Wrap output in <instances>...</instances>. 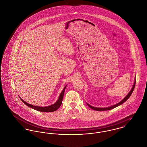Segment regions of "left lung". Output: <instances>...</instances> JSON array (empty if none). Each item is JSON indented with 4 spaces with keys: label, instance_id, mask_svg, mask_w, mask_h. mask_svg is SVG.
Here are the masks:
<instances>
[{
    "label": "left lung",
    "instance_id": "8db88e82",
    "mask_svg": "<svg viewBox=\"0 0 147 147\" xmlns=\"http://www.w3.org/2000/svg\"><path fill=\"white\" fill-rule=\"evenodd\" d=\"M136 79H135V81H134V85H133V88H131V90L130 91V92H129V94H128L127 95V96H126L125 98H124L122 101H121L120 102H119L118 104H116V105H113V106H112V107H108V108H100L93 107H92V106L88 104H88V107H89L90 108H91V109H93V110H96V111H105V110H111V109H114V108H116V107H117L118 106H119V105H121V104H123L124 102H125L127 100V99L129 98V97L131 96V95L132 92H133V90H134V88H135V86H136Z\"/></svg>",
    "mask_w": 147,
    "mask_h": 147
}]
</instances>
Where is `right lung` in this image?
<instances>
[{"label":"right lung","mask_w":147,"mask_h":147,"mask_svg":"<svg viewBox=\"0 0 147 147\" xmlns=\"http://www.w3.org/2000/svg\"><path fill=\"white\" fill-rule=\"evenodd\" d=\"M66 86L65 87V88H63V90H62V91L61 92L59 97L58 100L57 101V102L56 103H55L54 104L49 106V107H36V106H33L32 105H30L28 104L27 102H26V101H24V100H23L21 98H20L21 99V100L28 107H29L30 108H32L36 110L39 111H42V112H46V113H49V112H53L56 111V110H57L59 107L61 106L62 102V100H63V95H64V92H65V90L66 88Z\"/></svg>","instance_id":"obj_1"}]
</instances>
